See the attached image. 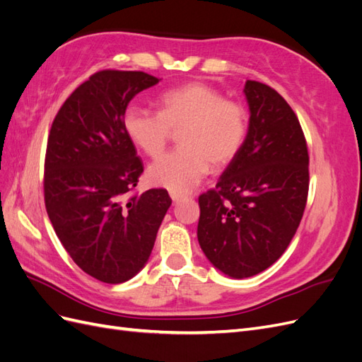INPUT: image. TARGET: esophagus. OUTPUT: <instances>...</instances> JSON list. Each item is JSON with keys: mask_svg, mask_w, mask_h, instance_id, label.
Here are the masks:
<instances>
[{"mask_svg": "<svg viewBox=\"0 0 362 362\" xmlns=\"http://www.w3.org/2000/svg\"><path fill=\"white\" fill-rule=\"evenodd\" d=\"M170 198L173 201V204H178L182 201V196L181 194H177V193H170Z\"/></svg>", "mask_w": 362, "mask_h": 362, "instance_id": "34e87169", "label": "esophagus"}]
</instances>
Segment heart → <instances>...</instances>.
Returning a JSON list of instances; mask_svg holds the SVG:
<instances>
[{
    "instance_id": "1",
    "label": "heart",
    "mask_w": 362,
    "mask_h": 362,
    "mask_svg": "<svg viewBox=\"0 0 362 362\" xmlns=\"http://www.w3.org/2000/svg\"><path fill=\"white\" fill-rule=\"evenodd\" d=\"M124 128L148 157H158L175 134L181 149L152 163L148 180L172 193L192 192L211 169L231 164L247 129L245 107L205 83H190L160 96V112L136 104L127 107Z\"/></svg>"
}]
</instances>
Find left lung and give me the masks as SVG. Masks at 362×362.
Returning <instances> with one entry per match:
<instances>
[{"label": "left lung", "instance_id": "obj_1", "mask_svg": "<svg viewBox=\"0 0 362 362\" xmlns=\"http://www.w3.org/2000/svg\"><path fill=\"white\" fill-rule=\"evenodd\" d=\"M249 129L216 189L199 196L198 240L225 275L243 279L266 270L294 237L308 198V146L287 101L247 80Z\"/></svg>", "mask_w": 362, "mask_h": 362}]
</instances>
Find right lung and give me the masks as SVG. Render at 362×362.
<instances>
[{"instance_id": "right-lung-1", "label": "right lung", "mask_w": 362, "mask_h": 362, "mask_svg": "<svg viewBox=\"0 0 362 362\" xmlns=\"http://www.w3.org/2000/svg\"><path fill=\"white\" fill-rule=\"evenodd\" d=\"M158 81L140 71L96 72L64 101L48 136V217L75 264L107 284L144 269L172 204L164 189L133 193L144 163L124 128L128 103Z\"/></svg>"}]
</instances>
